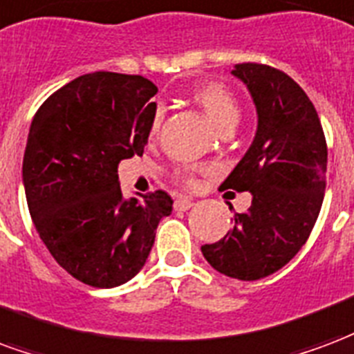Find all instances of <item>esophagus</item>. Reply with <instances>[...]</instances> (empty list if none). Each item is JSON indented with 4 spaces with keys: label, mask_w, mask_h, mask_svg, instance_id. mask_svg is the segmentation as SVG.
Wrapping results in <instances>:
<instances>
[{
    "label": "esophagus",
    "mask_w": 354,
    "mask_h": 354,
    "mask_svg": "<svg viewBox=\"0 0 354 354\" xmlns=\"http://www.w3.org/2000/svg\"><path fill=\"white\" fill-rule=\"evenodd\" d=\"M193 206H195V203H193L191 198H178L176 203H174V208L180 212L189 210V208H193Z\"/></svg>",
    "instance_id": "esophagus-1"
}]
</instances>
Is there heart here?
Returning <instances> with one entry per match:
<instances>
[{
  "mask_svg": "<svg viewBox=\"0 0 354 354\" xmlns=\"http://www.w3.org/2000/svg\"><path fill=\"white\" fill-rule=\"evenodd\" d=\"M193 99L203 106V111L208 114V118L219 129L232 127V125L236 127L238 120H240V106H238L234 95L225 86H221V84L201 86V88L193 91ZM161 122H163V111L157 109V112L153 114V120H151V135H157V131L161 127ZM185 182L189 185L195 184V180L189 176H187Z\"/></svg>",
  "mask_w": 354,
  "mask_h": 354,
  "instance_id": "1",
  "label": "heart"
}]
</instances>
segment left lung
Here are the masks:
<instances>
[{"label": "left lung", "mask_w": 354, "mask_h": 354, "mask_svg": "<svg viewBox=\"0 0 354 354\" xmlns=\"http://www.w3.org/2000/svg\"><path fill=\"white\" fill-rule=\"evenodd\" d=\"M230 75L250 91L257 133L221 187L250 191L251 206L234 212L232 229L201 251L219 274L255 281L283 268L310 236L328 151L315 106L289 75L261 64H238Z\"/></svg>", "instance_id": "8db88e82"}]
</instances>
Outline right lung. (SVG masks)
Returning <instances> with one entry per match:
<instances>
[{
    "label": "right lung",
    "instance_id": "right-lung-1",
    "mask_svg": "<svg viewBox=\"0 0 354 354\" xmlns=\"http://www.w3.org/2000/svg\"><path fill=\"white\" fill-rule=\"evenodd\" d=\"M157 86L138 75L97 71L52 93L31 122L22 182L31 219L57 264L91 287L137 276L161 217L165 191L125 198L122 159L142 156Z\"/></svg>",
    "mask_w": 354,
    "mask_h": 354
}]
</instances>
